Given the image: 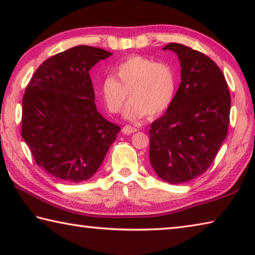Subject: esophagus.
Returning a JSON list of instances; mask_svg holds the SVG:
<instances>
[{
	"label": "esophagus",
	"instance_id": "esophagus-1",
	"mask_svg": "<svg viewBox=\"0 0 255 255\" xmlns=\"http://www.w3.org/2000/svg\"><path fill=\"white\" fill-rule=\"evenodd\" d=\"M122 131H123V133H125V135H130V133H133L137 131V128L131 127V126H125Z\"/></svg>",
	"mask_w": 255,
	"mask_h": 255
}]
</instances>
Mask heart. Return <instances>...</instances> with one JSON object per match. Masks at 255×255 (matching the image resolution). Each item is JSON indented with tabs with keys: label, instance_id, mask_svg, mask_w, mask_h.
<instances>
[{
	"label": "heart",
	"instance_id": "heart-1",
	"mask_svg": "<svg viewBox=\"0 0 255 255\" xmlns=\"http://www.w3.org/2000/svg\"><path fill=\"white\" fill-rule=\"evenodd\" d=\"M178 88L175 71L169 64L144 56H131L115 68L114 77L102 81L100 97L110 114H118L128 97L125 118L139 120L158 116L173 103Z\"/></svg>",
	"mask_w": 255,
	"mask_h": 255
}]
</instances>
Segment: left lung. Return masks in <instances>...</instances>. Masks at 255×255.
<instances>
[{"label": "left lung", "instance_id": "8db88e82", "mask_svg": "<svg viewBox=\"0 0 255 255\" xmlns=\"http://www.w3.org/2000/svg\"><path fill=\"white\" fill-rule=\"evenodd\" d=\"M181 83L171 107L149 129V161L163 181L179 184L208 170L227 136L231 94L216 63L176 42Z\"/></svg>", "mask_w": 255, "mask_h": 255}]
</instances>
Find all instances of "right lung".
Returning a JSON list of instances; mask_svg holds the SVG:
<instances>
[{
    "label": "right lung",
    "mask_w": 255,
    "mask_h": 255,
    "mask_svg": "<svg viewBox=\"0 0 255 255\" xmlns=\"http://www.w3.org/2000/svg\"><path fill=\"white\" fill-rule=\"evenodd\" d=\"M112 54L76 46L46 59L22 99L21 136L37 165L65 182L98 171L120 127L99 114L89 71Z\"/></svg>",
    "instance_id": "1"
}]
</instances>
